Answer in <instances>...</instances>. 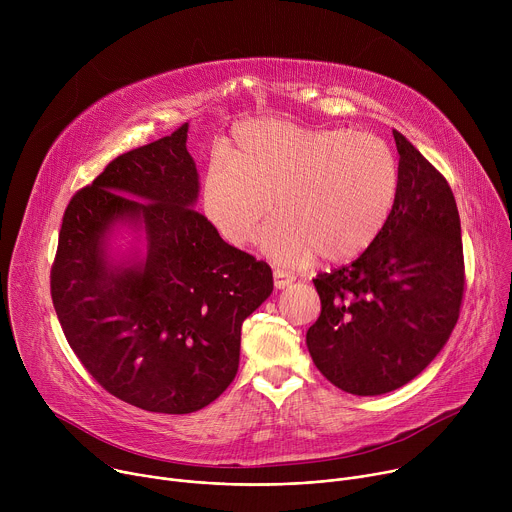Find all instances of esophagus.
Here are the masks:
<instances>
[{"mask_svg": "<svg viewBox=\"0 0 512 512\" xmlns=\"http://www.w3.org/2000/svg\"><path fill=\"white\" fill-rule=\"evenodd\" d=\"M294 279H296L294 275L283 271V269H275V271H273V283H275L277 289H283V287L291 285V283H294Z\"/></svg>", "mask_w": 512, "mask_h": 512, "instance_id": "esophagus-1", "label": "esophagus"}]
</instances>
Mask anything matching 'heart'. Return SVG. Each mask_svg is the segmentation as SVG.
Returning <instances> with one entry per match:
<instances>
[{
    "mask_svg": "<svg viewBox=\"0 0 512 512\" xmlns=\"http://www.w3.org/2000/svg\"><path fill=\"white\" fill-rule=\"evenodd\" d=\"M399 186V160L375 133L253 119L210 160L202 206L225 241L245 247L275 204L261 233L271 259L302 265L318 253L344 263L379 239Z\"/></svg>",
    "mask_w": 512,
    "mask_h": 512,
    "instance_id": "heart-1",
    "label": "heart"
}]
</instances>
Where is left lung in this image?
Returning a JSON list of instances; mask_svg holds the SVG:
<instances>
[{
	"label": "left lung",
	"instance_id": "1",
	"mask_svg": "<svg viewBox=\"0 0 512 512\" xmlns=\"http://www.w3.org/2000/svg\"><path fill=\"white\" fill-rule=\"evenodd\" d=\"M401 186L379 239L314 279L322 312L306 334L318 371L352 395H383L415 379L448 342L466 269L448 180L393 131Z\"/></svg>",
	"mask_w": 512,
	"mask_h": 512
}]
</instances>
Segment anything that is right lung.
<instances>
[{"instance_id":"add662e5","label":"right lung","mask_w":512,"mask_h":512,"mask_svg":"<svg viewBox=\"0 0 512 512\" xmlns=\"http://www.w3.org/2000/svg\"><path fill=\"white\" fill-rule=\"evenodd\" d=\"M188 123L117 156L70 198L50 269L52 304L85 371L145 411L192 413L239 369L241 326L273 291L271 267L225 243L194 206ZM149 235L141 268L111 270L102 241L117 220Z\"/></svg>"}]
</instances>
